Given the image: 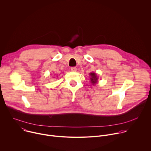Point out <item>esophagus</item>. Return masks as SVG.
<instances>
[{"label": "esophagus", "instance_id": "34e87169", "mask_svg": "<svg viewBox=\"0 0 151 151\" xmlns=\"http://www.w3.org/2000/svg\"><path fill=\"white\" fill-rule=\"evenodd\" d=\"M70 69H71V70H72V72H76V71L77 70L76 67H72V68H71Z\"/></svg>", "mask_w": 151, "mask_h": 151}]
</instances>
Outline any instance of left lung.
<instances>
[{
	"label": "left lung",
	"instance_id": "8db88e82",
	"mask_svg": "<svg viewBox=\"0 0 151 151\" xmlns=\"http://www.w3.org/2000/svg\"><path fill=\"white\" fill-rule=\"evenodd\" d=\"M90 80H91V83L93 85L96 84L97 83V79H98V78L97 76L96 73H90Z\"/></svg>",
	"mask_w": 151,
	"mask_h": 151
}]
</instances>
